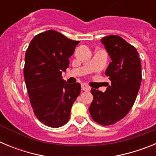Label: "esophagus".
Instances as JSON below:
<instances>
[{"instance_id":"34e87169","label":"esophagus","mask_w":156,"mask_h":156,"mask_svg":"<svg viewBox=\"0 0 156 156\" xmlns=\"http://www.w3.org/2000/svg\"><path fill=\"white\" fill-rule=\"evenodd\" d=\"M81 88H82L83 90H85V91H89V90H90V87L87 86V85L85 84V83H83V84L81 85Z\"/></svg>"}]
</instances>
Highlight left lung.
Returning a JSON list of instances; mask_svg holds the SVG:
<instances>
[{
  "mask_svg": "<svg viewBox=\"0 0 156 156\" xmlns=\"http://www.w3.org/2000/svg\"><path fill=\"white\" fill-rule=\"evenodd\" d=\"M112 59L105 74L111 81L105 93L91 89L89 111L92 119L103 126L123 119L133 107L142 80L137 49L122 37L110 35L101 40Z\"/></svg>",
  "mask_w": 156,
  "mask_h": 156,
  "instance_id": "8db88e82",
  "label": "left lung"
}]
</instances>
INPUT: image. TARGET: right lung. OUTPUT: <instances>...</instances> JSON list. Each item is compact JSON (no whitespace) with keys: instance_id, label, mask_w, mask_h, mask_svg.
<instances>
[{"instance_id":"obj_1","label":"right lung","mask_w":156,"mask_h":156,"mask_svg":"<svg viewBox=\"0 0 156 156\" xmlns=\"http://www.w3.org/2000/svg\"><path fill=\"white\" fill-rule=\"evenodd\" d=\"M79 43L50 30L36 35L26 51L23 72L31 106L37 119L51 127L68 122L80 93L79 83L68 84L62 76Z\"/></svg>"}]
</instances>
